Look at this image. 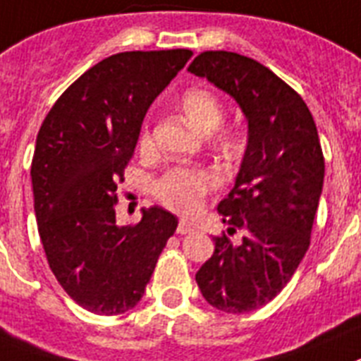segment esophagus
Returning <instances> with one entry per match:
<instances>
[{
	"label": "esophagus",
	"mask_w": 361,
	"mask_h": 361,
	"mask_svg": "<svg viewBox=\"0 0 361 361\" xmlns=\"http://www.w3.org/2000/svg\"><path fill=\"white\" fill-rule=\"evenodd\" d=\"M193 223H190L188 219H180L178 221V227H177V232L178 234H190V232H193Z\"/></svg>",
	"instance_id": "34e87169"
}]
</instances>
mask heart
Segmentation results:
<instances>
[{
    "instance_id": "obj_1",
    "label": "heart",
    "mask_w": 361,
    "mask_h": 361,
    "mask_svg": "<svg viewBox=\"0 0 361 361\" xmlns=\"http://www.w3.org/2000/svg\"><path fill=\"white\" fill-rule=\"evenodd\" d=\"M186 120L202 133H212L223 121V106L216 95L208 90L193 88L188 90L180 99ZM153 138L147 129L140 136V149L151 151ZM217 184L216 173L202 168H188V166H177L168 169L153 186L154 195L160 202L177 212L190 214L201 207L202 197L208 190H212Z\"/></svg>"
}]
</instances>
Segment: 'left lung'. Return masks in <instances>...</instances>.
I'll list each match as a JSON object with an SVG mask.
<instances>
[{"mask_svg":"<svg viewBox=\"0 0 361 361\" xmlns=\"http://www.w3.org/2000/svg\"><path fill=\"white\" fill-rule=\"evenodd\" d=\"M231 95L247 120V145L234 188L217 204L227 232L195 273L208 305L252 312L281 293L310 247L323 192L324 159L308 106L269 68L249 56L204 51L188 68Z\"/></svg>","mask_w":361,"mask_h":361,"instance_id":"1","label":"left lung"}]
</instances>
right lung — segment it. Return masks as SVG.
Wrapping results in <instances>:
<instances>
[{"instance_id":"obj_1","label":"right lung","mask_w":361,"mask_h":361,"mask_svg":"<svg viewBox=\"0 0 361 361\" xmlns=\"http://www.w3.org/2000/svg\"><path fill=\"white\" fill-rule=\"evenodd\" d=\"M192 55L109 56L59 97L40 127L31 178L42 245L59 284L92 314L138 305L177 228V217L160 207L142 208L138 225L121 227L114 202L149 106Z\"/></svg>"}]
</instances>
